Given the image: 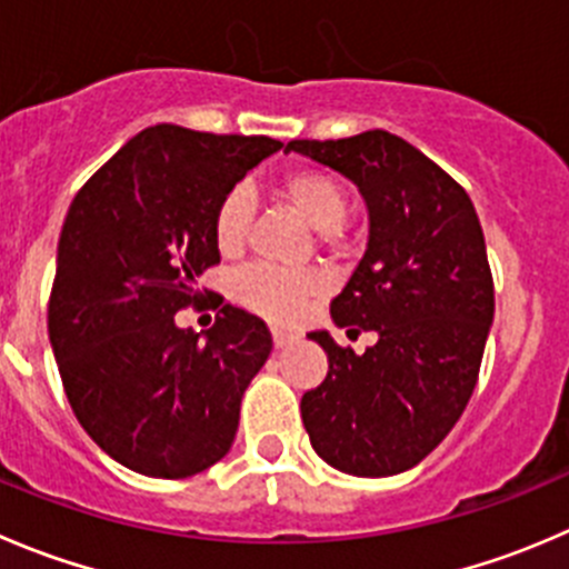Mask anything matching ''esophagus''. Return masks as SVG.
Listing matches in <instances>:
<instances>
[{"mask_svg":"<svg viewBox=\"0 0 569 569\" xmlns=\"http://www.w3.org/2000/svg\"><path fill=\"white\" fill-rule=\"evenodd\" d=\"M272 339H274V347H289L291 341L297 339L291 330H280V328H272Z\"/></svg>","mask_w":569,"mask_h":569,"instance_id":"1","label":"esophagus"}]
</instances>
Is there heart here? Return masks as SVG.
Listing matches in <instances>:
<instances>
[{
	"instance_id": "obj_1",
	"label": "heart",
	"mask_w": 569,
	"mask_h": 569,
	"mask_svg": "<svg viewBox=\"0 0 569 569\" xmlns=\"http://www.w3.org/2000/svg\"><path fill=\"white\" fill-rule=\"evenodd\" d=\"M278 191L295 206L306 222L328 230L345 217L347 191L330 172L317 167H291L278 178ZM250 222V197L241 186L222 194L213 211V241L222 252H236L247 236ZM319 278L313 272H291V269L252 263L241 269L230 283V295L247 311L269 319V322H291L302 313L319 291Z\"/></svg>"
}]
</instances>
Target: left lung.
Segmentation results:
<instances>
[{
  "mask_svg": "<svg viewBox=\"0 0 569 569\" xmlns=\"http://www.w3.org/2000/svg\"><path fill=\"white\" fill-rule=\"evenodd\" d=\"M336 169L369 208V241L330 302L347 333L375 330L356 356L325 330L328 378L300 402L311 448L336 470L383 478L411 470L459 422L478 383L495 317L481 222L467 191L386 130L336 141H289Z\"/></svg>",
  "mask_w": 569,
  "mask_h": 569,
  "instance_id": "left-lung-1",
  "label": "left lung"
}]
</instances>
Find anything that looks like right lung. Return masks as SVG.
<instances>
[{
    "label": "right lung",
    "mask_w": 569,
    "mask_h": 569,
    "mask_svg": "<svg viewBox=\"0 0 569 569\" xmlns=\"http://www.w3.org/2000/svg\"><path fill=\"white\" fill-rule=\"evenodd\" d=\"M280 147L267 136L147 127L71 200L49 341L77 422L127 470L189 478L233 445L241 395L272 333L256 313L222 306L200 339L174 313L208 295L197 278L219 263L217 202Z\"/></svg>",
    "instance_id": "add662e5"
}]
</instances>
